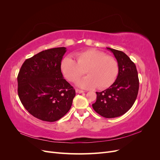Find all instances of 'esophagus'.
<instances>
[{"label": "esophagus", "mask_w": 160, "mask_h": 160, "mask_svg": "<svg viewBox=\"0 0 160 160\" xmlns=\"http://www.w3.org/2000/svg\"><path fill=\"white\" fill-rule=\"evenodd\" d=\"M75 91H76V93H83L85 92L83 91H81V90H79V89H76Z\"/></svg>", "instance_id": "34e87169"}]
</instances>
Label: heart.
Returning a JSON list of instances; mask_svg holds the SVG:
<instances>
[{"mask_svg":"<svg viewBox=\"0 0 160 160\" xmlns=\"http://www.w3.org/2000/svg\"><path fill=\"white\" fill-rule=\"evenodd\" d=\"M75 59L65 57L61 62V71L66 79L71 82L78 80L85 70L88 77L77 83L83 89L108 88L112 85L118 75V64L113 57L103 52L89 49L75 55Z\"/></svg>","mask_w":160,"mask_h":160,"instance_id":"heart-1","label":"heart"}]
</instances>
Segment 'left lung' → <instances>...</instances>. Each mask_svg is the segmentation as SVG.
Returning a JSON list of instances; mask_svg holds the SVG:
<instances>
[{
	"label": "left lung",
	"instance_id": "left-lung-1",
	"mask_svg": "<svg viewBox=\"0 0 160 160\" xmlns=\"http://www.w3.org/2000/svg\"><path fill=\"white\" fill-rule=\"evenodd\" d=\"M113 53L118 63V75L109 88L96 92L93 109L105 118H114L125 114L136 100L139 90L138 71L134 62L123 52L107 47Z\"/></svg>",
	"mask_w": 160,
	"mask_h": 160
}]
</instances>
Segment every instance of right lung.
Wrapping results in <instances>:
<instances>
[{"label": "right lung", "instance_id": "right-lung-1", "mask_svg": "<svg viewBox=\"0 0 160 160\" xmlns=\"http://www.w3.org/2000/svg\"><path fill=\"white\" fill-rule=\"evenodd\" d=\"M66 51L65 47L42 51L27 59L19 71V99L38 119L56 122L71 109L75 90L63 79L60 67Z\"/></svg>", "mask_w": 160, "mask_h": 160}]
</instances>
